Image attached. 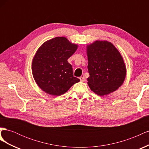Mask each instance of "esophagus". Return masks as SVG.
<instances>
[{"label":"esophagus","instance_id":"1","mask_svg":"<svg viewBox=\"0 0 149 149\" xmlns=\"http://www.w3.org/2000/svg\"><path fill=\"white\" fill-rule=\"evenodd\" d=\"M79 79L81 81H82V82H84L86 81V78L84 77H83V76H81V77H79Z\"/></svg>","mask_w":149,"mask_h":149}]
</instances>
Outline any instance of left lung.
Masks as SVG:
<instances>
[{
    "label": "left lung",
    "instance_id": "1",
    "mask_svg": "<svg viewBox=\"0 0 149 149\" xmlns=\"http://www.w3.org/2000/svg\"><path fill=\"white\" fill-rule=\"evenodd\" d=\"M90 89L99 96L115 91L123 84L126 69L119 52L111 43L97 41L87 47Z\"/></svg>",
    "mask_w": 149,
    "mask_h": 149
}]
</instances>
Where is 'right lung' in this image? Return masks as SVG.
I'll use <instances>...</instances> for the list:
<instances>
[{
	"label": "right lung",
	"mask_w": 149,
	"mask_h": 149,
	"mask_svg": "<svg viewBox=\"0 0 149 149\" xmlns=\"http://www.w3.org/2000/svg\"><path fill=\"white\" fill-rule=\"evenodd\" d=\"M78 45L65 37H56L39 48L32 61L31 70L35 82L43 91L54 96L65 93L79 79L73 76L68 59Z\"/></svg>",
	"instance_id": "add662e5"
}]
</instances>
